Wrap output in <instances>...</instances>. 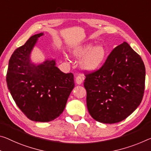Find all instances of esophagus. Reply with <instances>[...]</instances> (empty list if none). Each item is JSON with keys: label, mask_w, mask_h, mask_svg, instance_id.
Returning <instances> with one entry per match:
<instances>
[{"label": "esophagus", "mask_w": 151, "mask_h": 151, "mask_svg": "<svg viewBox=\"0 0 151 151\" xmlns=\"http://www.w3.org/2000/svg\"><path fill=\"white\" fill-rule=\"evenodd\" d=\"M75 81H76V84L81 85V84H82V83L83 81V78L82 77V76H76Z\"/></svg>", "instance_id": "obj_1"}]
</instances>
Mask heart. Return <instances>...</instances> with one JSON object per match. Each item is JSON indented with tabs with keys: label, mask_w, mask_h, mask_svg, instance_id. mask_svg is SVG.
<instances>
[{
	"label": "heart",
	"mask_w": 151,
	"mask_h": 151,
	"mask_svg": "<svg viewBox=\"0 0 151 151\" xmlns=\"http://www.w3.org/2000/svg\"><path fill=\"white\" fill-rule=\"evenodd\" d=\"M76 57L85 56L81 61V65L85 70L93 72L99 68L104 63L106 56V51L101 45L94 47L93 44H88L78 47L73 52Z\"/></svg>",
	"instance_id": "obj_1"
}]
</instances>
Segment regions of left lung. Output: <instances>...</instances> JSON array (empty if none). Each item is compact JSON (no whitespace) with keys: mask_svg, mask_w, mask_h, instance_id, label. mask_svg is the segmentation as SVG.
<instances>
[{"mask_svg":"<svg viewBox=\"0 0 151 151\" xmlns=\"http://www.w3.org/2000/svg\"><path fill=\"white\" fill-rule=\"evenodd\" d=\"M145 73L142 58L127 42L115 47L99 70L85 75L87 106L92 118L114 124L130 116L142 100Z\"/></svg>","mask_w":151,"mask_h":151,"instance_id":"left-lung-1","label":"left lung"}]
</instances>
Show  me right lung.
I'll return each mask as SVG.
<instances>
[{
  "label": "right lung",
  "instance_id": "right-lung-1",
  "mask_svg": "<svg viewBox=\"0 0 151 151\" xmlns=\"http://www.w3.org/2000/svg\"><path fill=\"white\" fill-rule=\"evenodd\" d=\"M31 37L14 51L9 62L7 87L21 111L32 121L47 122L63 113L75 87L73 73H64L55 60L39 64L31 61L30 54L38 38Z\"/></svg>",
  "mask_w": 151,
  "mask_h": 151
}]
</instances>
